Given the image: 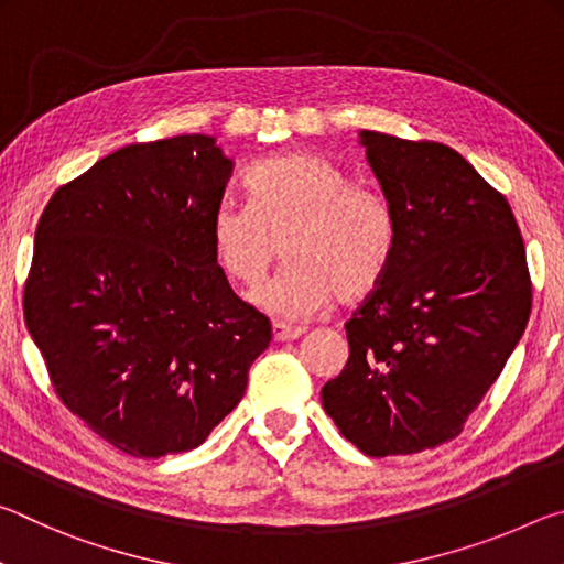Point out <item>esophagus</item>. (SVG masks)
I'll use <instances>...</instances> for the list:
<instances>
[{
	"instance_id": "esophagus-1",
	"label": "esophagus",
	"mask_w": 564,
	"mask_h": 564,
	"mask_svg": "<svg viewBox=\"0 0 564 564\" xmlns=\"http://www.w3.org/2000/svg\"><path fill=\"white\" fill-rule=\"evenodd\" d=\"M301 336H303L301 328L289 326V323H281V321L273 323V338H275V340L289 343V340H295V338H301Z\"/></svg>"
}]
</instances>
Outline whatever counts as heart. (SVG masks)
Here are the masks:
<instances>
[{"mask_svg":"<svg viewBox=\"0 0 564 564\" xmlns=\"http://www.w3.org/2000/svg\"><path fill=\"white\" fill-rule=\"evenodd\" d=\"M251 204L224 202L208 224L214 259L238 285H259L281 253L289 263L253 293L279 318H305L368 299L393 263L395 218L383 196L313 151H285L251 169Z\"/></svg>","mask_w":564,"mask_h":564,"instance_id":"b5f03b06","label":"heart"}]
</instances>
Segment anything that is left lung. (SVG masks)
<instances>
[{"mask_svg": "<svg viewBox=\"0 0 564 564\" xmlns=\"http://www.w3.org/2000/svg\"><path fill=\"white\" fill-rule=\"evenodd\" d=\"M395 218L383 283L346 323L350 356L321 390L370 457L460 435L522 338L532 283L512 208L455 149L360 131Z\"/></svg>", "mask_w": 564, "mask_h": 564, "instance_id": "1", "label": "left lung"}]
</instances>
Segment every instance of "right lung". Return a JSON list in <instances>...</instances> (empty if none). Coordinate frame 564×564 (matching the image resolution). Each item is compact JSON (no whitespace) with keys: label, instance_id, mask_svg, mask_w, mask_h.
Instances as JSON below:
<instances>
[{"label":"right lung","instance_id":"1","mask_svg":"<svg viewBox=\"0 0 564 564\" xmlns=\"http://www.w3.org/2000/svg\"><path fill=\"white\" fill-rule=\"evenodd\" d=\"M231 169L204 133L123 147L56 188L36 226L26 328L62 403L127 455L202 445L271 343L214 259Z\"/></svg>","mask_w":564,"mask_h":564}]
</instances>
